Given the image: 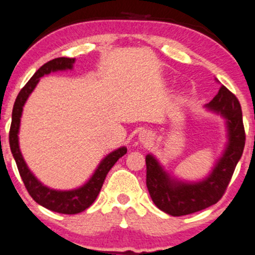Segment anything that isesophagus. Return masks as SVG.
Wrapping results in <instances>:
<instances>
[{"mask_svg":"<svg viewBox=\"0 0 255 255\" xmlns=\"http://www.w3.org/2000/svg\"><path fill=\"white\" fill-rule=\"evenodd\" d=\"M139 140H140V142H142V143H145V145H147V143H148L149 141L152 140L151 131L141 130L139 133Z\"/></svg>","mask_w":255,"mask_h":255,"instance_id":"esophagus-1","label":"esophagus"}]
</instances>
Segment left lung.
<instances>
[{"label": "left lung", "mask_w": 255, "mask_h": 255, "mask_svg": "<svg viewBox=\"0 0 255 255\" xmlns=\"http://www.w3.org/2000/svg\"><path fill=\"white\" fill-rule=\"evenodd\" d=\"M219 83V79L215 78ZM225 120L227 142L207 176L186 180L168 172L154 155H146V185L153 203L171 216H183L217 203L225 194L245 147V129L240 103L235 95L221 85L219 93L204 106Z\"/></svg>", "instance_id": "left-lung-1"}]
</instances>
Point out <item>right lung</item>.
Instances as JSON below:
<instances>
[{"mask_svg": "<svg viewBox=\"0 0 255 255\" xmlns=\"http://www.w3.org/2000/svg\"><path fill=\"white\" fill-rule=\"evenodd\" d=\"M75 61V58L61 57L50 60L40 67L38 71L33 75V77L29 79L28 83L21 89L16 100H15L13 114H11L10 131H9V145H10L11 154H13L15 162H16L20 176L22 178L27 191L29 192V195L32 196V198L36 203L42 205L46 209L56 211L59 214H69V215L82 213L94 203L95 199L100 194L101 189H102L104 179H106L110 168L114 166L115 162L122 155L127 153V147L126 146H121L110 152L100 161V164L95 168L94 173L91 174V177L87 182L78 188L71 190H57L45 185L35 177V174L30 171L28 165L24 161L19 143L21 116H22L24 103L27 102L29 95L33 93V90L38 85L40 78L44 77L45 75H50L51 72L72 70Z\"/></svg>", "mask_w": 255, "mask_h": 255, "instance_id": "obj_1", "label": "right lung"}]
</instances>
